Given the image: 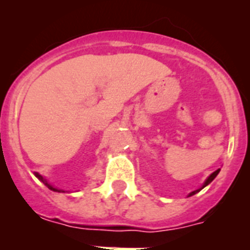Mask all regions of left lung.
Listing matches in <instances>:
<instances>
[{
  "mask_svg": "<svg viewBox=\"0 0 250 250\" xmlns=\"http://www.w3.org/2000/svg\"><path fill=\"white\" fill-rule=\"evenodd\" d=\"M219 171H220V169L215 170V171H214V173H213V174H211V175H210V176H209V178H208V179H207V182H205V183H204V185H203V187H202V188H200V189H198V190H195V191H193V193H190V195H194V194H196V193H198V191H200V190H202L203 188H204V187H207V185H208V184H210V183H211V182H213V180H214V178H215V176H216V175H218V174H219Z\"/></svg>",
  "mask_w": 250,
  "mask_h": 250,
  "instance_id": "1",
  "label": "left lung"
}]
</instances>
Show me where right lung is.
I'll list each match as a JSON object with an SVG mask.
<instances>
[{"label":"right lung","mask_w":250,"mask_h":250,"mask_svg":"<svg viewBox=\"0 0 250 250\" xmlns=\"http://www.w3.org/2000/svg\"><path fill=\"white\" fill-rule=\"evenodd\" d=\"M35 175H36V176H37V178H39V179H40V180H41V182H42V183H45V185H46V187H47V188H48V189H51V190H54V191H62V190H59V189H56V188H54V187H52V185H50V184H48V183H47V182H46L45 179H43V178H42V176L40 175V174L35 173Z\"/></svg>","instance_id":"obj_1"}]
</instances>
